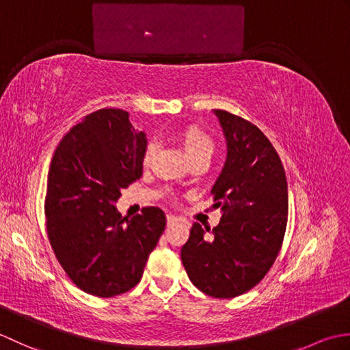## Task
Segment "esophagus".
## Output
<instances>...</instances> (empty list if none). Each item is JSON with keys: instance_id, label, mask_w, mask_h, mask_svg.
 <instances>
[{"instance_id": "esophagus-1", "label": "esophagus", "mask_w": 350, "mask_h": 350, "mask_svg": "<svg viewBox=\"0 0 350 350\" xmlns=\"http://www.w3.org/2000/svg\"><path fill=\"white\" fill-rule=\"evenodd\" d=\"M177 221H179V219H177V217H174V215H167V224H168V227L174 226Z\"/></svg>"}]
</instances>
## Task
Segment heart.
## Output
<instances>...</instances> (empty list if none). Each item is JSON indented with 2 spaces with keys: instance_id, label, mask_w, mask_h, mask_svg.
Instances as JSON below:
<instances>
[{
  "instance_id": "obj_1",
  "label": "heart",
  "mask_w": 350,
  "mask_h": 350,
  "mask_svg": "<svg viewBox=\"0 0 350 350\" xmlns=\"http://www.w3.org/2000/svg\"><path fill=\"white\" fill-rule=\"evenodd\" d=\"M179 139L180 144L183 147L185 153L188 154V158L191 161L194 159H211L213 150H215V144L212 138L204 133L202 129H198L197 126H188L179 133ZM156 147L154 144H148L146 152H144V163H148L152 161L153 154H154Z\"/></svg>"
}]
</instances>
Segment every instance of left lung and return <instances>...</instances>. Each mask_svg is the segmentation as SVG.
I'll list each match as a JSON object with an SVG mask.
<instances>
[{
  "mask_svg": "<svg viewBox=\"0 0 350 350\" xmlns=\"http://www.w3.org/2000/svg\"><path fill=\"white\" fill-rule=\"evenodd\" d=\"M213 113L227 141L224 168L212 188L222 217L212 230L194 222L180 257L192 284L227 299L269 272L284 239L288 196L284 167L265 133L224 109Z\"/></svg>",
  "mask_w": 350,
  "mask_h": 350,
  "instance_id": "8db88e82",
  "label": "left lung"
}]
</instances>
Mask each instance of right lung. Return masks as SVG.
Segmentation results:
<instances>
[{"label": "right lung", "mask_w": 350, "mask_h": 350, "mask_svg": "<svg viewBox=\"0 0 350 350\" xmlns=\"http://www.w3.org/2000/svg\"><path fill=\"white\" fill-rule=\"evenodd\" d=\"M146 147L128 111L102 108L73 126L52 156L46 232L58 263L85 293L111 298L135 287L165 230L159 207L128 221L114 206L143 174Z\"/></svg>", "instance_id": "right-lung-1"}]
</instances>
